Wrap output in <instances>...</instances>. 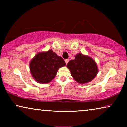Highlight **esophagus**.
Masks as SVG:
<instances>
[{"instance_id":"34e87169","label":"esophagus","mask_w":127,"mask_h":127,"mask_svg":"<svg viewBox=\"0 0 127 127\" xmlns=\"http://www.w3.org/2000/svg\"><path fill=\"white\" fill-rule=\"evenodd\" d=\"M65 61L66 64H67L69 62V60H68V59H66V60H65Z\"/></svg>"}]
</instances>
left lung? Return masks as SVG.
Returning a JSON list of instances; mask_svg holds the SVG:
<instances>
[{
  "mask_svg": "<svg viewBox=\"0 0 127 127\" xmlns=\"http://www.w3.org/2000/svg\"><path fill=\"white\" fill-rule=\"evenodd\" d=\"M67 67L73 79L80 84L91 81L98 72L96 64L93 59L81 53L76 55L74 60L68 62Z\"/></svg>",
  "mask_w": 127,
  "mask_h": 127,
  "instance_id": "left-lung-1",
  "label": "left lung"
}]
</instances>
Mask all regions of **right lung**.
I'll use <instances>...</instances> for the list:
<instances>
[{
    "mask_svg": "<svg viewBox=\"0 0 127 127\" xmlns=\"http://www.w3.org/2000/svg\"><path fill=\"white\" fill-rule=\"evenodd\" d=\"M66 64L62 57L52 50L38 53L29 64L31 73L37 82L48 83L55 77L60 67Z\"/></svg>",
    "mask_w": 127,
    "mask_h": 127,
    "instance_id": "1",
    "label": "right lung"
}]
</instances>
